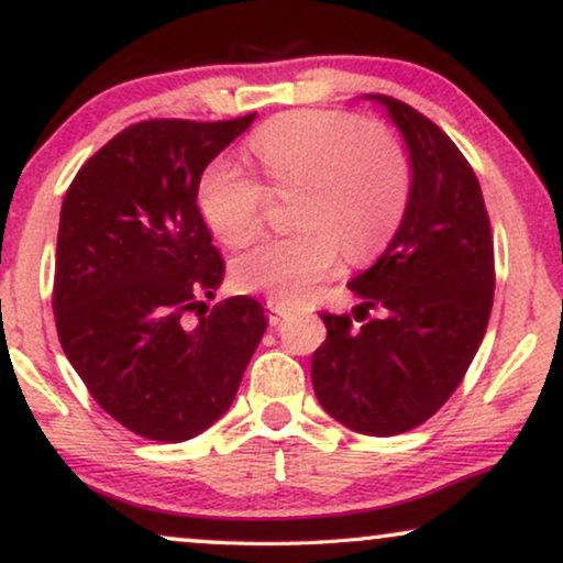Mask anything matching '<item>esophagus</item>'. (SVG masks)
I'll list each match as a JSON object with an SVG mask.
<instances>
[{"mask_svg":"<svg viewBox=\"0 0 563 563\" xmlns=\"http://www.w3.org/2000/svg\"><path fill=\"white\" fill-rule=\"evenodd\" d=\"M264 307H266V318H268V322H272V325H279V322L289 314V307L279 302V299H274V297H268Z\"/></svg>","mask_w":563,"mask_h":563,"instance_id":"1","label":"esophagus"}]
</instances>
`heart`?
<instances>
[{
	"label": "heart",
	"mask_w": 563,
	"mask_h": 563,
	"mask_svg": "<svg viewBox=\"0 0 563 563\" xmlns=\"http://www.w3.org/2000/svg\"><path fill=\"white\" fill-rule=\"evenodd\" d=\"M251 156L274 191L299 189L295 233L272 238L235 261L241 287L299 302L338 261L376 256L405 218L412 164L402 137L349 112L295 110L251 137ZM268 191L241 166L218 161L199 179L197 205L214 235L245 245L264 225Z\"/></svg>",
	"instance_id": "b5f03b06"
}]
</instances>
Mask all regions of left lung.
<instances>
[{
  "mask_svg": "<svg viewBox=\"0 0 563 563\" xmlns=\"http://www.w3.org/2000/svg\"><path fill=\"white\" fill-rule=\"evenodd\" d=\"M366 97L387 107L405 137L412 191L387 251L349 284L361 305L320 314L328 338L312 353V387L345 428L387 438L433 418L464 379L489 322L495 245L456 143L415 107ZM372 309L379 319L367 318Z\"/></svg>",
  "mask_w": 563,
  "mask_h": 563,
  "instance_id": "8db88e82",
  "label": "left lung"
}]
</instances>
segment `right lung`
Listing matches in <instances>:
<instances>
[{
  "label": "right lung",
  "mask_w": 563,
  "mask_h": 563,
  "mask_svg": "<svg viewBox=\"0 0 563 563\" xmlns=\"http://www.w3.org/2000/svg\"><path fill=\"white\" fill-rule=\"evenodd\" d=\"M253 118L135 122L79 168L60 207V349L97 405L148 441H189L220 420L266 330L258 299L202 302L225 261L199 179Z\"/></svg>",
  "instance_id": "add662e5"
}]
</instances>
